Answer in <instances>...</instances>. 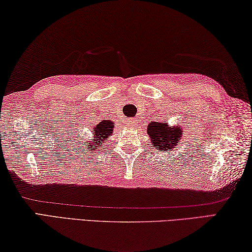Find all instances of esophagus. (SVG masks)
<instances>
[{
	"mask_svg": "<svg viewBox=\"0 0 252 252\" xmlns=\"http://www.w3.org/2000/svg\"><path fill=\"white\" fill-rule=\"evenodd\" d=\"M127 125L128 126H130V127H137V125H138V122L137 121H135V119H129L128 122H127Z\"/></svg>",
	"mask_w": 252,
	"mask_h": 252,
	"instance_id": "esophagus-1",
	"label": "esophagus"
}]
</instances>
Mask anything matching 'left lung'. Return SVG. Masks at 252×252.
I'll use <instances>...</instances> for the list:
<instances>
[{"label": "left lung", "instance_id": "obj_1", "mask_svg": "<svg viewBox=\"0 0 252 252\" xmlns=\"http://www.w3.org/2000/svg\"><path fill=\"white\" fill-rule=\"evenodd\" d=\"M149 137L152 138L153 145L155 148H159L160 151H168L175 148L179 144L182 137V127L168 126L167 123L154 122L147 128Z\"/></svg>", "mask_w": 252, "mask_h": 252}]
</instances>
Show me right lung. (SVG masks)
Here are the masks:
<instances>
[{
	"label": "right lung",
	"mask_w": 252,
	"mask_h": 252,
	"mask_svg": "<svg viewBox=\"0 0 252 252\" xmlns=\"http://www.w3.org/2000/svg\"><path fill=\"white\" fill-rule=\"evenodd\" d=\"M94 131H95V135L96 136H98V137H99V139L100 138H106V137H107V134H106V133H108V131L107 130H106L105 128H104V127H101V126H96V128L94 129ZM99 139H95V142H94V144L95 143H99ZM93 147H96L95 146V145H93Z\"/></svg>",
	"instance_id": "obj_1"
}]
</instances>
